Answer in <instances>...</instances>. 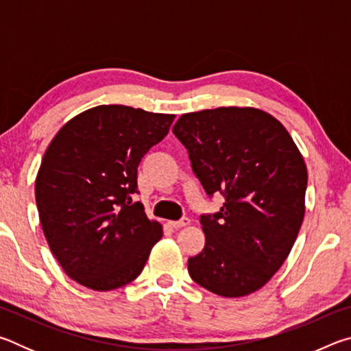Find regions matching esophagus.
<instances>
[{"mask_svg":"<svg viewBox=\"0 0 351 351\" xmlns=\"http://www.w3.org/2000/svg\"><path fill=\"white\" fill-rule=\"evenodd\" d=\"M189 224H190V219L187 217L178 219V221H169V226L171 229H181V228H186Z\"/></svg>","mask_w":351,"mask_h":351,"instance_id":"esophagus-1","label":"esophagus"}]
</instances>
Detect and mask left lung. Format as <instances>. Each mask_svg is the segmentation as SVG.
Masks as SVG:
<instances>
[{
    "mask_svg": "<svg viewBox=\"0 0 351 351\" xmlns=\"http://www.w3.org/2000/svg\"><path fill=\"white\" fill-rule=\"evenodd\" d=\"M173 134L206 193L224 197L217 213L199 217L206 245L189 274L213 294H251L283 265L304 221V158L287 128L255 108L189 112Z\"/></svg>",
    "mask_w": 351,
    "mask_h": 351,
    "instance_id": "left-lung-1",
    "label": "left lung"
}]
</instances>
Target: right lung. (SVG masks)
Listing matches in <instances>:
<instances>
[{
    "mask_svg": "<svg viewBox=\"0 0 351 351\" xmlns=\"http://www.w3.org/2000/svg\"><path fill=\"white\" fill-rule=\"evenodd\" d=\"M173 119L100 105L71 119L47 147L35 201L47 245L77 283L111 291L144 269L162 229L139 201L133 203L138 167L167 136Z\"/></svg>",
    "mask_w": 351,
    "mask_h": 351,
    "instance_id": "1",
    "label": "right lung"
}]
</instances>
